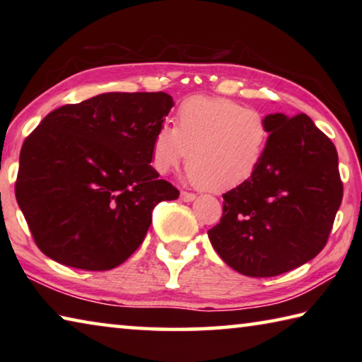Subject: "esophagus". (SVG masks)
Instances as JSON below:
<instances>
[{
	"label": "esophagus",
	"instance_id": "34e87169",
	"mask_svg": "<svg viewBox=\"0 0 362 362\" xmlns=\"http://www.w3.org/2000/svg\"><path fill=\"white\" fill-rule=\"evenodd\" d=\"M180 198L185 201V203H189V201H193L196 198L194 193H189V192H182L180 193Z\"/></svg>",
	"mask_w": 362,
	"mask_h": 362
}]
</instances>
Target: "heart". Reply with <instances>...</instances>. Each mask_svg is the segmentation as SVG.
Listing matches in <instances>:
<instances>
[{
    "mask_svg": "<svg viewBox=\"0 0 362 362\" xmlns=\"http://www.w3.org/2000/svg\"><path fill=\"white\" fill-rule=\"evenodd\" d=\"M175 129L158 126L151 166L159 174L188 159V177L212 192L235 188L254 175L265 155L269 126L254 108L220 97H188L177 108Z\"/></svg>",
    "mask_w": 362,
    "mask_h": 362,
    "instance_id": "1",
    "label": "heart"
}]
</instances>
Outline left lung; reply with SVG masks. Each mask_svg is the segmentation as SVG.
<instances>
[{
    "instance_id": "1",
    "label": "left lung",
    "mask_w": 362,
    "mask_h": 362,
    "mask_svg": "<svg viewBox=\"0 0 362 362\" xmlns=\"http://www.w3.org/2000/svg\"><path fill=\"white\" fill-rule=\"evenodd\" d=\"M267 119L260 166L223 194L222 218L207 231L226 265L252 278L278 276L315 259L343 196L335 145L310 116Z\"/></svg>"
}]
</instances>
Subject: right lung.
I'll use <instances>...</instances> for the list:
<instances>
[{"label":"right lung","mask_w":362,"mask_h":362,"mask_svg":"<svg viewBox=\"0 0 362 362\" xmlns=\"http://www.w3.org/2000/svg\"><path fill=\"white\" fill-rule=\"evenodd\" d=\"M173 107L166 93H107L40 122L22 145L16 198L42 254L105 272L136 252L155 206L179 198L150 164Z\"/></svg>","instance_id":"obj_1"}]
</instances>
